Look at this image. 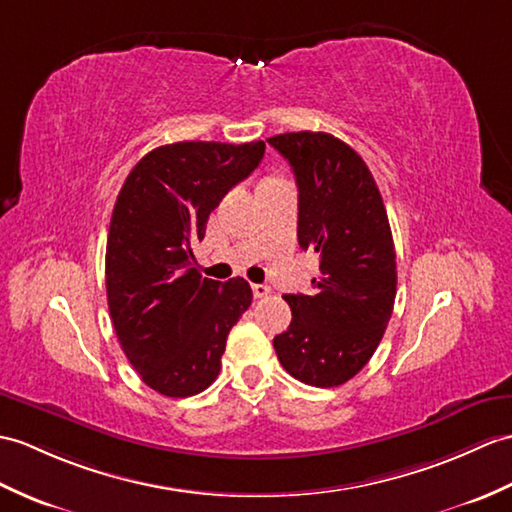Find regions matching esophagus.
I'll use <instances>...</instances> for the list:
<instances>
[{
	"label": "esophagus",
	"mask_w": 512,
	"mask_h": 512,
	"mask_svg": "<svg viewBox=\"0 0 512 512\" xmlns=\"http://www.w3.org/2000/svg\"><path fill=\"white\" fill-rule=\"evenodd\" d=\"M268 294H270V285H266V283H253V296H255V299H266Z\"/></svg>",
	"instance_id": "obj_1"
}]
</instances>
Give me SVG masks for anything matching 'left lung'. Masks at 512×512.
<instances>
[{"mask_svg":"<svg viewBox=\"0 0 512 512\" xmlns=\"http://www.w3.org/2000/svg\"><path fill=\"white\" fill-rule=\"evenodd\" d=\"M299 187V244L314 251L312 294H285L292 323L275 336L277 358L303 384L334 388L373 358L397 294V255L371 170L329 133L268 139Z\"/></svg>","mask_w":512,"mask_h":512,"instance_id":"1","label":"left lung"}]
</instances>
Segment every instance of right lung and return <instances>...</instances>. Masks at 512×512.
Masks as SVG:
<instances>
[{
    "mask_svg": "<svg viewBox=\"0 0 512 512\" xmlns=\"http://www.w3.org/2000/svg\"><path fill=\"white\" fill-rule=\"evenodd\" d=\"M264 150V141L159 146L130 170L115 200L106 240L111 320L128 362L165 397H192L211 386L229 331L253 301L240 277H202L192 246Z\"/></svg>",
    "mask_w": 512,
    "mask_h": 512,
    "instance_id": "add662e5",
    "label": "right lung"
}]
</instances>
